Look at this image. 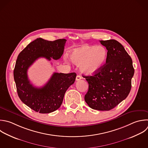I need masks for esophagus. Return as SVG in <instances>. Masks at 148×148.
<instances>
[{
  "label": "esophagus",
  "instance_id": "obj_1",
  "mask_svg": "<svg viewBox=\"0 0 148 148\" xmlns=\"http://www.w3.org/2000/svg\"><path fill=\"white\" fill-rule=\"evenodd\" d=\"M82 77H81V76H80V75H77V76H76V80H77V81H78V80H80V79H82Z\"/></svg>",
  "mask_w": 148,
  "mask_h": 148
}]
</instances>
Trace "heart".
Returning a JSON list of instances; mask_svg holds the SVG:
<instances>
[{"label": "heart", "mask_w": 148, "mask_h": 148, "mask_svg": "<svg viewBox=\"0 0 148 148\" xmlns=\"http://www.w3.org/2000/svg\"><path fill=\"white\" fill-rule=\"evenodd\" d=\"M69 56L74 64L80 65L82 72L92 75L99 72L105 65L108 51L101 46H84L73 50Z\"/></svg>", "instance_id": "obj_1"}]
</instances>
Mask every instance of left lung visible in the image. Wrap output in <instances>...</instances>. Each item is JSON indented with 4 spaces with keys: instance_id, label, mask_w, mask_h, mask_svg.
I'll return each mask as SVG.
<instances>
[{
    "instance_id": "1",
    "label": "left lung",
    "mask_w": 148,
    "mask_h": 148,
    "mask_svg": "<svg viewBox=\"0 0 148 148\" xmlns=\"http://www.w3.org/2000/svg\"><path fill=\"white\" fill-rule=\"evenodd\" d=\"M99 42L108 51V60L99 72L84 76L88 83L84 99L93 109L109 110L129 94L134 69L131 58L121 43L113 39Z\"/></svg>"
}]
</instances>
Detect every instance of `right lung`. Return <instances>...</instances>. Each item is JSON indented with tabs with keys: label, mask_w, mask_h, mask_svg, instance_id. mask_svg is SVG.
Instances as JSON below:
<instances>
[{
	"label": "right lung",
	"mask_w": 148,
	"mask_h": 148,
	"mask_svg": "<svg viewBox=\"0 0 148 148\" xmlns=\"http://www.w3.org/2000/svg\"><path fill=\"white\" fill-rule=\"evenodd\" d=\"M66 40L48 41L38 38L30 43L18 55L14 69L17 91L21 101L31 109L40 113H49L61 105L65 93L75 81V73H54L42 87L34 86L28 79L27 71L38 58L50 61L58 60L64 53Z\"/></svg>",
	"instance_id": "add662e5"
}]
</instances>
